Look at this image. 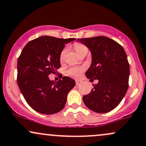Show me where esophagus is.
<instances>
[{
	"label": "esophagus",
	"instance_id": "obj_1",
	"mask_svg": "<svg viewBox=\"0 0 146 146\" xmlns=\"http://www.w3.org/2000/svg\"><path fill=\"white\" fill-rule=\"evenodd\" d=\"M75 84H76L77 86H78V85L82 84V81H81V80H76V81H75Z\"/></svg>",
	"mask_w": 146,
	"mask_h": 146
}]
</instances>
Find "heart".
Here are the masks:
<instances>
[{"label": "heart", "mask_w": 146, "mask_h": 146, "mask_svg": "<svg viewBox=\"0 0 146 146\" xmlns=\"http://www.w3.org/2000/svg\"><path fill=\"white\" fill-rule=\"evenodd\" d=\"M74 48L75 50V51L78 53V54L79 55L80 53H82L83 51L87 49V48L84 45L82 44H80V43H76V44H74ZM66 48H64L62 50V51L61 52V54H60V59H62L64 56L65 53H66ZM84 71V68L83 67H71L70 68H68L67 72L68 75L71 77H73V78H79L81 75V73H82Z\"/></svg>", "instance_id": "1"}]
</instances>
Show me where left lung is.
Returning a JSON list of instances; mask_svg holds the SVG:
<instances>
[{
	"mask_svg": "<svg viewBox=\"0 0 146 146\" xmlns=\"http://www.w3.org/2000/svg\"><path fill=\"white\" fill-rule=\"evenodd\" d=\"M77 41L91 53V64L85 75L91 80H98L89 94L83 96L84 103L96 113H108L119 104L128 90L130 67L126 53L119 43L106 36Z\"/></svg>",
	"mask_w": 146,
	"mask_h": 146,
	"instance_id": "left-lung-1",
	"label": "left lung"
}]
</instances>
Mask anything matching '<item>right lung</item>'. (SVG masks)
Segmentation results:
<instances>
[{"mask_svg": "<svg viewBox=\"0 0 146 146\" xmlns=\"http://www.w3.org/2000/svg\"><path fill=\"white\" fill-rule=\"evenodd\" d=\"M73 40L75 38L39 37L25 45L18 58V87L28 104L38 113L51 115L64 108L75 80L65 76L54 82L48 76L60 68L61 52L65 44Z\"/></svg>", "mask_w": 146, "mask_h": 146, "instance_id": "1", "label": "right lung"}]
</instances>
